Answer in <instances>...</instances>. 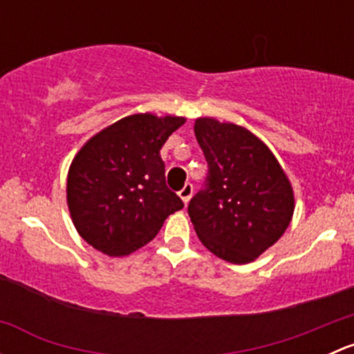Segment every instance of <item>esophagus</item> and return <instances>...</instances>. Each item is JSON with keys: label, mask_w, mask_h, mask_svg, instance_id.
I'll list each match as a JSON object with an SVG mask.
<instances>
[{"label": "esophagus", "mask_w": 354, "mask_h": 354, "mask_svg": "<svg viewBox=\"0 0 354 354\" xmlns=\"http://www.w3.org/2000/svg\"><path fill=\"white\" fill-rule=\"evenodd\" d=\"M192 195H194V185L187 183L183 188H181V192H180V197H181V200H183V203L190 202Z\"/></svg>", "instance_id": "34e87169"}]
</instances>
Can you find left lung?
Here are the masks:
<instances>
[{"instance_id":"obj_1","label":"left lung","mask_w":354,"mask_h":354,"mask_svg":"<svg viewBox=\"0 0 354 354\" xmlns=\"http://www.w3.org/2000/svg\"><path fill=\"white\" fill-rule=\"evenodd\" d=\"M209 176L188 203L198 240L231 263H250L288 230L295 212L291 183L259 137L234 123L195 120Z\"/></svg>"}]
</instances>
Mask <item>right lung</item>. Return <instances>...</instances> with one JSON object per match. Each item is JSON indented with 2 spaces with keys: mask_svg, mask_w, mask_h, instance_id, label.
<instances>
[{
  "mask_svg": "<svg viewBox=\"0 0 354 354\" xmlns=\"http://www.w3.org/2000/svg\"><path fill=\"white\" fill-rule=\"evenodd\" d=\"M180 116L131 114L95 133L71 160L66 202L78 234L109 257L154 240L183 202L166 187L159 151Z\"/></svg>",
  "mask_w": 354,
  "mask_h": 354,
  "instance_id": "add662e5",
  "label": "right lung"
}]
</instances>
